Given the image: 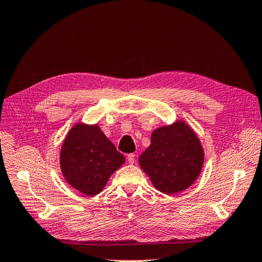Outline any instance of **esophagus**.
Returning <instances> with one entry per match:
<instances>
[{
  "label": "esophagus",
  "instance_id": "34e87169",
  "mask_svg": "<svg viewBox=\"0 0 262 262\" xmlns=\"http://www.w3.org/2000/svg\"><path fill=\"white\" fill-rule=\"evenodd\" d=\"M126 160H128L129 164H133L134 162H136V154H133V153L129 154L128 157H126Z\"/></svg>",
  "mask_w": 262,
  "mask_h": 262
}]
</instances>
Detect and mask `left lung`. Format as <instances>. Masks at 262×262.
<instances>
[{
    "label": "left lung",
    "instance_id": "obj_1",
    "mask_svg": "<svg viewBox=\"0 0 262 262\" xmlns=\"http://www.w3.org/2000/svg\"><path fill=\"white\" fill-rule=\"evenodd\" d=\"M203 149L194 132L182 121L156 129L150 145L139 157L141 168L163 193L191 186L203 165Z\"/></svg>",
    "mask_w": 262,
    "mask_h": 262
}]
</instances>
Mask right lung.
Returning a JSON list of instances; mask_svg holds the SVG:
<instances>
[{
    "instance_id": "1",
    "label": "right lung",
    "mask_w": 262,
    "mask_h": 262,
    "mask_svg": "<svg viewBox=\"0 0 262 262\" xmlns=\"http://www.w3.org/2000/svg\"><path fill=\"white\" fill-rule=\"evenodd\" d=\"M60 163L63 176L71 186L86 195H95L124 163V156L98 125L78 123L64 140Z\"/></svg>"
}]
</instances>
